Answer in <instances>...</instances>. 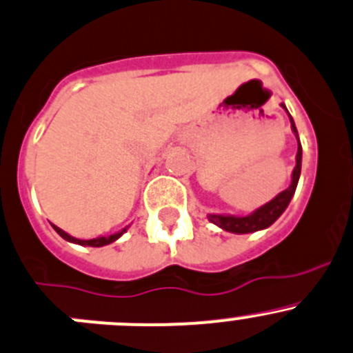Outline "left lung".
Wrapping results in <instances>:
<instances>
[{
    "mask_svg": "<svg viewBox=\"0 0 353 353\" xmlns=\"http://www.w3.org/2000/svg\"><path fill=\"white\" fill-rule=\"evenodd\" d=\"M281 107L285 108L286 114L290 117V124H292V131L295 134L296 141H299V150H296V163L295 169L292 172V183L286 188L285 191H281L279 194H276L271 201H268L262 207L255 208L253 212L246 215H231V214H208V221L212 224L219 225L221 229L228 232H234V234H248V232L262 231V229H268L269 225L274 224L279 217H281L283 212L288 208L290 201H292L293 194H295L296 184L300 179V170H302V145H300L299 139V131H296V125L293 122L292 115H290L288 108L285 103H281Z\"/></svg>",
    "mask_w": 353,
    "mask_h": 353,
    "instance_id": "1",
    "label": "left lung"
}]
</instances>
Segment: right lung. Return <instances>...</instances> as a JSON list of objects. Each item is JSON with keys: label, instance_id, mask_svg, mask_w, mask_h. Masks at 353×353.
Returning <instances> with one entry per match:
<instances>
[{"label": "right lung", "instance_id": "right-lung-1", "mask_svg": "<svg viewBox=\"0 0 353 353\" xmlns=\"http://www.w3.org/2000/svg\"><path fill=\"white\" fill-rule=\"evenodd\" d=\"M51 225H53L54 231H57L58 234H60L61 238L65 239V241H70V243H74V245H81V246H105V245H110V243L117 241V239L121 238V236L124 234L125 231H128L129 225H131V224L125 225V228H122L121 231L112 232V234H107V236H98V238H93V239L74 238V236H70V234H68V232H65L63 229H60V228H58V225H54V224H51Z\"/></svg>", "mask_w": 353, "mask_h": 353}]
</instances>
